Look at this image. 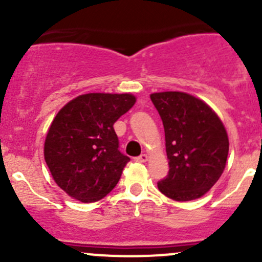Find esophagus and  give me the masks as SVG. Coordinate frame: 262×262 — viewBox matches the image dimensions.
Here are the masks:
<instances>
[{
    "label": "esophagus",
    "mask_w": 262,
    "mask_h": 262,
    "mask_svg": "<svg viewBox=\"0 0 262 262\" xmlns=\"http://www.w3.org/2000/svg\"><path fill=\"white\" fill-rule=\"evenodd\" d=\"M134 160L137 161V162H146V161L148 160V156L147 155H141L138 156V157H136Z\"/></svg>",
    "instance_id": "obj_1"
}]
</instances>
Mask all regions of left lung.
I'll use <instances>...</instances> for the list:
<instances>
[{
    "instance_id": "1",
    "label": "left lung",
    "mask_w": 262,
    "mask_h": 262,
    "mask_svg": "<svg viewBox=\"0 0 262 262\" xmlns=\"http://www.w3.org/2000/svg\"><path fill=\"white\" fill-rule=\"evenodd\" d=\"M165 128L170 170L158 190L176 202L202 198L226 167L229 142L218 115L203 100L179 91L150 95Z\"/></svg>"
}]
</instances>
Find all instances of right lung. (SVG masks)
<instances>
[{"label":"right lung","mask_w":262,"mask_h":262,"mask_svg":"<svg viewBox=\"0 0 262 262\" xmlns=\"http://www.w3.org/2000/svg\"><path fill=\"white\" fill-rule=\"evenodd\" d=\"M134 104L130 94H86L55 115L44 158L54 181L71 198L97 202L116 186L130 158L119 150L113 125Z\"/></svg>","instance_id":"1"}]
</instances>
